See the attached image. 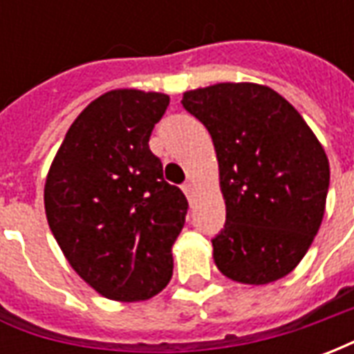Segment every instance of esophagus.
Wrapping results in <instances>:
<instances>
[{"instance_id":"esophagus-1","label":"esophagus","mask_w":354,"mask_h":354,"mask_svg":"<svg viewBox=\"0 0 354 354\" xmlns=\"http://www.w3.org/2000/svg\"><path fill=\"white\" fill-rule=\"evenodd\" d=\"M182 189H184V193L187 195V197H192V195H193V182H192V180H187V182L182 185Z\"/></svg>"}]
</instances>
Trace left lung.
Instances as JSON below:
<instances>
[{
	"mask_svg": "<svg viewBox=\"0 0 354 354\" xmlns=\"http://www.w3.org/2000/svg\"><path fill=\"white\" fill-rule=\"evenodd\" d=\"M220 167L225 225L214 261L231 281L269 284L301 261L324 216L330 165L297 109L273 88L218 83L187 91Z\"/></svg>",
	"mask_w": 354,
	"mask_h": 354,
	"instance_id": "obj_1",
	"label": "left lung"
}]
</instances>
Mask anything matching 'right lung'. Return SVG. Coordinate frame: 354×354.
I'll return each mask as SVG.
<instances>
[{
    "label": "right lung",
    "instance_id": "obj_1",
    "mask_svg": "<svg viewBox=\"0 0 354 354\" xmlns=\"http://www.w3.org/2000/svg\"><path fill=\"white\" fill-rule=\"evenodd\" d=\"M169 102L136 88L102 94L66 132L47 174L50 231L73 271L108 299H149L172 277L187 199L165 182L147 144Z\"/></svg>",
    "mask_w": 354,
    "mask_h": 354
}]
</instances>
